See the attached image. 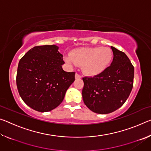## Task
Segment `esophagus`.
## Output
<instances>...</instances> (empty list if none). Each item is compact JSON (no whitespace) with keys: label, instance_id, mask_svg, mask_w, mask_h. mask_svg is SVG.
<instances>
[{"label":"esophagus","instance_id":"1","mask_svg":"<svg viewBox=\"0 0 151 151\" xmlns=\"http://www.w3.org/2000/svg\"><path fill=\"white\" fill-rule=\"evenodd\" d=\"M81 77H82L81 75H79L78 73H76L75 74V78H81Z\"/></svg>","mask_w":151,"mask_h":151}]
</instances>
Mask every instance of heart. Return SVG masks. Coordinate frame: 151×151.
I'll list each match as a JSON object with an SVG mask.
<instances>
[{
	"mask_svg": "<svg viewBox=\"0 0 151 151\" xmlns=\"http://www.w3.org/2000/svg\"><path fill=\"white\" fill-rule=\"evenodd\" d=\"M112 59V52L109 47L80 48L71 51L66 57L68 63L82 66L83 72L91 76L98 75L105 70Z\"/></svg>",
	"mask_w": 151,
	"mask_h": 151,
	"instance_id": "1",
	"label": "heart"
}]
</instances>
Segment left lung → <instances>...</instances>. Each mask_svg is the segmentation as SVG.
Returning <instances> with one entry per match:
<instances>
[{
    "label": "left lung",
    "instance_id": "left-lung-1",
    "mask_svg": "<svg viewBox=\"0 0 151 151\" xmlns=\"http://www.w3.org/2000/svg\"><path fill=\"white\" fill-rule=\"evenodd\" d=\"M111 47L114 55L111 66L93 77L83 78L84 103L98 114H108L122 106L133 87V65L124 52Z\"/></svg>",
    "mask_w": 151,
    "mask_h": 151
}]
</instances>
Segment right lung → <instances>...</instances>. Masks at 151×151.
I'll list each match as a JSON object with an SVG mask.
<instances>
[{"instance_id":"add662e5","label":"right lung","mask_w":151,"mask_h":151,"mask_svg":"<svg viewBox=\"0 0 151 151\" xmlns=\"http://www.w3.org/2000/svg\"><path fill=\"white\" fill-rule=\"evenodd\" d=\"M56 45L36 46L19 63L17 86L21 99L39 112L52 111L62 103L75 80V72H65L63 55Z\"/></svg>"}]
</instances>
